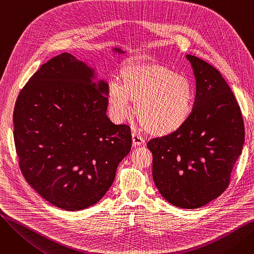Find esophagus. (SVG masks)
<instances>
[{
    "label": "esophagus",
    "mask_w": 254,
    "mask_h": 254,
    "mask_svg": "<svg viewBox=\"0 0 254 254\" xmlns=\"http://www.w3.org/2000/svg\"><path fill=\"white\" fill-rule=\"evenodd\" d=\"M131 138H132V144H134V146H140L145 143V140L140 135H138L137 132H132Z\"/></svg>",
    "instance_id": "34e87169"
}]
</instances>
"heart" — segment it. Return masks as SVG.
Returning <instances> with one entry per match:
<instances>
[{
	"label": "heart",
	"instance_id": "heart-1",
	"mask_svg": "<svg viewBox=\"0 0 254 254\" xmlns=\"http://www.w3.org/2000/svg\"><path fill=\"white\" fill-rule=\"evenodd\" d=\"M122 86L110 83L107 99L118 120L130 115L135 104L139 122L154 136H169L180 130L195 107L193 83L168 66L157 64H127L119 72Z\"/></svg>",
	"mask_w": 254,
	"mask_h": 254
}]
</instances>
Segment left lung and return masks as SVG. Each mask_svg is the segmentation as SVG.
<instances>
[{
    "instance_id": "obj_1",
    "label": "left lung",
    "mask_w": 254,
    "mask_h": 254,
    "mask_svg": "<svg viewBox=\"0 0 254 254\" xmlns=\"http://www.w3.org/2000/svg\"><path fill=\"white\" fill-rule=\"evenodd\" d=\"M196 81L194 111L180 130L147 143L152 177L167 201L197 209L219 196L242 153L245 139L240 106L214 66L188 55Z\"/></svg>"
}]
</instances>
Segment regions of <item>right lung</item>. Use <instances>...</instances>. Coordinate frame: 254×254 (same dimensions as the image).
Here are the masks:
<instances>
[{"mask_svg":"<svg viewBox=\"0 0 254 254\" xmlns=\"http://www.w3.org/2000/svg\"><path fill=\"white\" fill-rule=\"evenodd\" d=\"M93 78L86 64L64 52L30 78L13 113L24 179L63 210L98 203L131 148L130 127L112 124L106 114L108 84Z\"/></svg>","mask_w":254,"mask_h":254,"instance_id":"obj_1","label":"right lung"}]
</instances>
